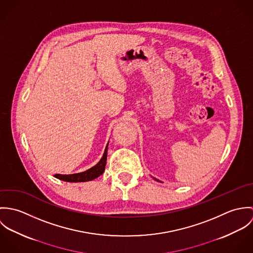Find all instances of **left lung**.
<instances>
[{"instance_id":"obj_1","label":"left lung","mask_w":253,"mask_h":253,"mask_svg":"<svg viewBox=\"0 0 253 253\" xmlns=\"http://www.w3.org/2000/svg\"><path fill=\"white\" fill-rule=\"evenodd\" d=\"M155 180H157V179H156V178H155ZM157 181H159V180H157Z\"/></svg>"}]
</instances>
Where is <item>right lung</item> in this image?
<instances>
[{
    "label": "right lung",
    "mask_w": 253,
    "mask_h": 253,
    "mask_svg": "<svg viewBox=\"0 0 253 253\" xmlns=\"http://www.w3.org/2000/svg\"><path fill=\"white\" fill-rule=\"evenodd\" d=\"M108 143L105 148L103 157L101 160L98 162L97 165L92 167L91 169L80 172V173H74V174H55L54 177L57 179H60L66 182H86V181L93 180L100 176L104 170H105V166H106V161H107V151H108Z\"/></svg>",
    "instance_id": "add662e5"
}]
</instances>
